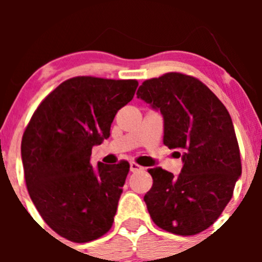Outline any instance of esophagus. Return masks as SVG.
<instances>
[{
    "mask_svg": "<svg viewBox=\"0 0 262 262\" xmlns=\"http://www.w3.org/2000/svg\"><path fill=\"white\" fill-rule=\"evenodd\" d=\"M139 170H143V167H142V166H139L138 163L130 162V171H132V172H137V171H139Z\"/></svg>",
    "mask_w": 262,
    "mask_h": 262,
    "instance_id": "34e87169",
    "label": "esophagus"
}]
</instances>
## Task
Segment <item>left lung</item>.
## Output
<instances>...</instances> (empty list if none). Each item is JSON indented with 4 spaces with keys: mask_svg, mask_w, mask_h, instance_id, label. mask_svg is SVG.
<instances>
[{
    "mask_svg": "<svg viewBox=\"0 0 262 262\" xmlns=\"http://www.w3.org/2000/svg\"><path fill=\"white\" fill-rule=\"evenodd\" d=\"M137 97L163 116V144L178 149V176L148 170L153 185L144 195L148 213L160 228L180 236L203 232L231 200L242 173L231 115L203 82L182 73L147 80Z\"/></svg>",
    "mask_w": 262,
    "mask_h": 262,
    "instance_id": "1",
    "label": "left lung"
}]
</instances>
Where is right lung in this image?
<instances>
[{"label": "right lung", "instance_id": "1", "mask_svg": "<svg viewBox=\"0 0 262 262\" xmlns=\"http://www.w3.org/2000/svg\"><path fill=\"white\" fill-rule=\"evenodd\" d=\"M137 87L136 80L71 78L26 126L21 160L29 195L46 223L70 241H94L112 228L129 163L92 167L91 150L109 138L115 114Z\"/></svg>", "mask_w": 262, "mask_h": 262}]
</instances>
